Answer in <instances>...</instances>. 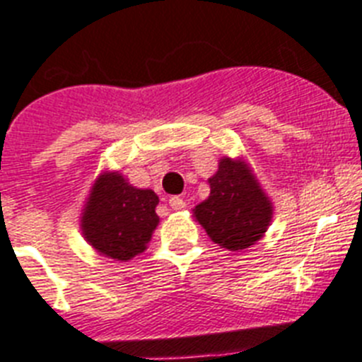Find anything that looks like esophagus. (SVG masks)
<instances>
[{
  "label": "esophagus",
  "mask_w": 362,
  "mask_h": 362,
  "mask_svg": "<svg viewBox=\"0 0 362 362\" xmlns=\"http://www.w3.org/2000/svg\"><path fill=\"white\" fill-rule=\"evenodd\" d=\"M168 203H170V207L174 209V211H179V209H185V205H187V203H185V199L179 198V196H174V198H170Z\"/></svg>",
  "instance_id": "34e87169"
}]
</instances>
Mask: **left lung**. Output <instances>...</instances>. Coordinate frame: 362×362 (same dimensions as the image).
Masks as SVG:
<instances>
[{
  "label": "left lung",
  "mask_w": 362,
  "mask_h": 362,
  "mask_svg": "<svg viewBox=\"0 0 362 362\" xmlns=\"http://www.w3.org/2000/svg\"><path fill=\"white\" fill-rule=\"evenodd\" d=\"M209 188L211 196L194 214L211 240L231 252L255 244L270 223L272 205L246 164L222 159Z\"/></svg>",
  "instance_id": "obj_1"
}]
</instances>
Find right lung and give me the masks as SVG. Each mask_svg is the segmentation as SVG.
<instances>
[{
    "label": "right lung",
    "instance_id": "right-lung-1",
    "mask_svg": "<svg viewBox=\"0 0 362 362\" xmlns=\"http://www.w3.org/2000/svg\"><path fill=\"white\" fill-rule=\"evenodd\" d=\"M153 190L134 188L120 174H105L95 181L83 214V235L105 257L127 261L146 250L159 223Z\"/></svg>",
    "mask_w": 362,
    "mask_h": 362
}]
</instances>
